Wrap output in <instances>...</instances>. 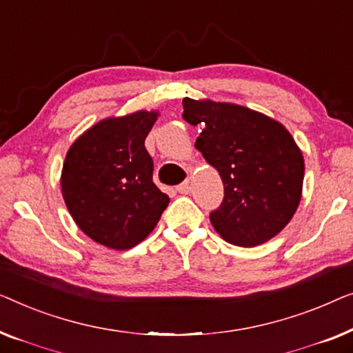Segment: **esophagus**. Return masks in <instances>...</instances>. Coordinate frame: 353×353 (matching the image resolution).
<instances>
[{"mask_svg":"<svg viewBox=\"0 0 353 353\" xmlns=\"http://www.w3.org/2000/svg\"><path fill=\"white\" fill-rule=\"evenodd\" d=\"M192 190V179H185L182 183H179L177 185V192L179 193H183V195H187V193H190Z\"/></svg>","mask_w":353,"mask_h":353,"instance_id":"1","label":"esophagus"}]
</instances>
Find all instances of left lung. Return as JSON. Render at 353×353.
Here are the masks:
<instances>
[{
    "instance_id": "8db88e82",
    "label": "left lung",
    "mask_w": 353,
    "mask_h": 353,
    "mask_svg": "<svg viewBox=\"0 0 353 353\" xmlns=\"http://www.w3.org/2000/svg\"><path fill=\"white\" fill-rule=\"evenodd\" d=\"M183 120L203 129L195 147L224 183L210 214L214 230L236 246H257L286 227L299 206L304 157L288 129L251 108L182 101Z\"/></svg>"
}]
</instances>
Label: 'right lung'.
I'll return each mask as SVG.
<instances>
[{"label":"right lung","mask_w":353,"mask_h":353,"mask_svg":"<svg viewBox=\"0 0 353 353\" xmlns=\"http://www.w3.org/2000/svg\"><path fill=\"white\" fill-rule=\"evenodd\" d=\"M158 112L107 118L68 148L62 195L77 225L96 243L129 250L145 240L170 196L153 183V160L145 145Z\"/></svg>","instance_id":"1"}]
</instances>
